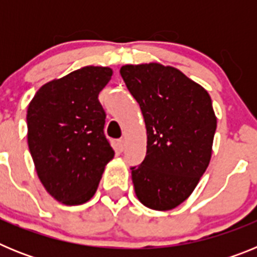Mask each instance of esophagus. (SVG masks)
I'll return each instance as SVG.
<instances>
[{
  "label": "esophagus",
  "mask_w": 257,
  "mask_h": 257,
  "mask_svg": "<svg viewBox=\"0 0 257 257\" xmlns=\"http://www.w3.org/2000/svg\"><path fill=\"white\" fill-rule=\"evenodd\" d=\"M117 145H118V148L121 149V151H123V149H124V139H118L117 140Z\"/></svg>",
  "instance_id": "34e87169"
}]
</instances>
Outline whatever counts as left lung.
Instances as JSON below:
<instances>
[{
    "label": "left lung",
    "mask_w": 257,
    "mask_h": 257,
    "mask_svg": "<svg viewBox=\"0 0 257 257\" xmlns=\"http://www.w3.org/2000/svg\"><path fill=\"white\" fill-rule=\"evenodd\" d=\"M119 73L147 127V156L131 167L136 196L152 210H172L192 194L210 163L216 131L211 97L172 67L123 65Z\"/></svg>",
    "instance_id": "obj_1"
}]
</instances>
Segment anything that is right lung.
<instances>
[{
  "mask_svg": "<svg viewBox=\"0 0 257 257\" xmlns=\"http://www.w3.org/2000/svg\"><path fill=\"white\" fill-rule=\"evenodd\" d=\"M112 74L110 68L83 67L42 86L28 106V147L36 171L47 192L64 205L91 198L114 157L99 101Z\"/></svg>",
  "mask_w": 257,
  "mask_h": 257,
  "instance_id": "obj_1",
  "label": "right lung"
}]
</instances>
